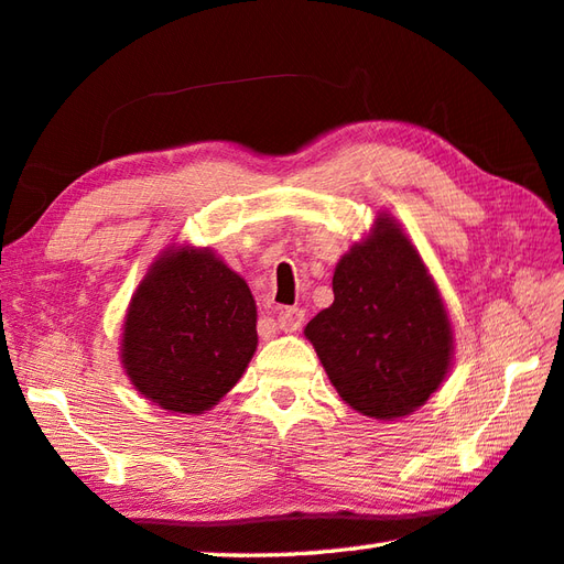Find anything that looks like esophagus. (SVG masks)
Returning a JSON list of instances; mask_svg holds the SVG:
<instances>
[{
  "mask_svg": "<svg viewBox=\"0 0 564 564\" xmlns=\"http://www.w3.org/2000/svg\"><path fill=\"white\" fill-rule=\"evenodd\" d=\"M305 323V311L301 307H281L279 311V327L283 333H297Z\"/></svg>",
  "mask_w": 564,
  "mask_h": 564,
  "instance_id": "1",
  "label": "esophagus"
}]
</instances>
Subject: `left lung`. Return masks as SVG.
I'll use <instances>...</instances> for the list:
<instances>
[{
	"label": "left lung",
	"mask_w": 564,
	"mask_h": 564,
	"mask_svg": "<svg viewBox=\"0 0 564 564\" xmlns=\"http://www.w3.org/2000/svg\"><path fill=\"white\" fill-rule=\"evenodd\" d=\"M335 301L305 325L339 399L377 421L425 405L452 369L455 337L437 283L399 219L379 213L333 275Z\"/></svg>",
	"instance_id": "8db88e82"
}]
</instances>
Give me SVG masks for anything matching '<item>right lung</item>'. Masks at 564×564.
<instances>
[{"mask_svg": "<svg viewBox=\"0 0 564 564\" xmlns=\"http://www.w3.org/2000/svg\"><path fill=\"white\" fill-rule=\"evenodd\" d=\"M257 345L247 281L213 249L171 245L131 295L119 361L153 405L200 415L235 389Z\"/></svg>", "mask_w": 564, "mask_h": 564, "instance_id": "1", "label": "right lung"}]
</instances>
